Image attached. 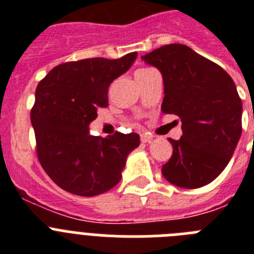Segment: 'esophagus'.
<instances>
[{
  "instance_id": "obj_1",
  "label": "esophagus",
  "mask_w": 254,
  "mask_h": 254,
  "mask_svg": "<svg viewBox=\"0 0 254 254\" xmlns=\"http://www.w3.org/2000/svg\"><path fill=\"white\" fill-rule=\"evenodd\" d=\"M140 137H141V142L143 143H147L152 140V136H150V134L147 133H141Z\"/></svg>"
}]
</instances>
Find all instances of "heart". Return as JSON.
<instances>
[{"instance_id": "b5f03b06", "label": "heart", "mask_w": 254, "mask_h": 254, "mask_svg": "<svg viewBox=\"0 0 254 254\" xmlns=\"http://www.w3.org/2000/svg\"><path fill=\"white\" fill-rule=\"evenodd\" d=\"M147 71H150V68H141V69H138L137 72H136V75H140V73L147 72Z\"/></svg>"}]
</instances>
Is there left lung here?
<instances>
[{
    "instance_id": "8db88e82",
    "label": "left lung",
    "mask_w": 254,
    "mask_h": 254,
    "mask_svg": "<svg viewBox=\"0 0 254 254\" xmlns=\"http://www.w3.org/2000/svg\"><path fill=\"white\" fill-rule=\"evenodd\" d=\"M141 60L163 76L161 111L181 118L179 140L161 168L164 178L181 188L208 185L225 169L242 134L243 105L233 78L219 64L185 44H168Z\"/></svg>"
}]
</instances>
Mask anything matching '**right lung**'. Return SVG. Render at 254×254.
I'll list each match as a JSON object with an SVG mask.
<instances>
[{
  "label": "right lung",
  "instance_id": "obj_1",
  "mask_svg": "<svg viewBox=\"0 0 254 254\" xmlns=\"http://www.w3.org/2000/svg\"><path fill=\"white\" fill-rule=\"evenodd\" d=\"M137 58H87L49 71L38 84L31 109L37 154L58 187L77 196L104 193L121 181L129 152L140 145L137 133L99 137L89 133L98 109L108 107V87Z\"/></svg>",
  "mask_w": 254,
  "mask_h": 254
}]
</instances>
